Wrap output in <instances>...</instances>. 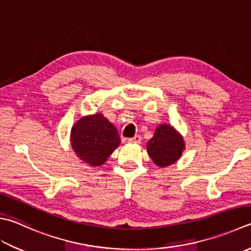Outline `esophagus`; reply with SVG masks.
<instances>
[{"mask_svg": "<svg viewBox=\"0 0 251 251\" xmlns=\"http://www.w3.org/2000/svg\"><path fill=\"white\" fill-rule=\"evenodd\" d=\"M129 142H130V143H140V142H141V136L140 135H134L133 138L129 139Z\"/></svg>", "mask_w": 251, "mask_h": 251, "instance_id": "esophagus-1", "label": "esophagus"}]
</instances>
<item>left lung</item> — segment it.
Returning a JSON list of instances; mask_svg holds the SVG:
<instances>
[{"label": "left lung", "instance_id": "1", "mask_svg": "<svg viewBox=\"0 0 251 251\" xmlns=\"http://www.w3.org/2000/svg\"><path fill=\"white\" fill-rule=\"evenodd\" d=\"M184 146L183 136L174 126L162 124L156 127L153 138L146 144V150L154 164L164 168L181 157Z\"/></svg>", "mask_w": 251, "mask_h": 251}]
</instances>
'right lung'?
I'll list each match as a JSON object with an SVG mask.
<instances>
[{
	"instance_id": "1",
	"label": "right lung",
	"mask_w": 251,
	"mask_h": 251,
	"mask_svg": "<svg viewBox=\"0 0 251 251\" xmlns=\"http://www.w3.org/2000/svg\"><path fill=\"white\" fill-rule=\"evenodd\" d=\"M70 141L77 157L93 167L105 164L121 142L116 126L101 113L84 116L75 122Z\"/></svg>"
}]
</instances>
